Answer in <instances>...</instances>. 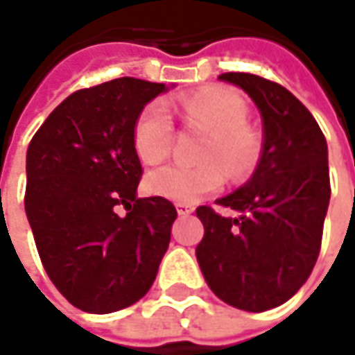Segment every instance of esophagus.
I'll list each match as a JSON object with an SVG mask.
<instances>
[{
  "label": "esophagus",
  "instance_id": "34e87169",
  "mask_svg": "<svg viewBox=\"0 0 355 355\" xmlns=\"http://www.w3.org/2000/svg\"><path fill=\"white\" fill-rule=\"evenodd\" d=\"M194 211L190 205H184V203H178L177 205V213H178V217H186V215H190V213Z\"/></svg>",
  "mask_w": 355,
  "mask_h": 355
}]
</instances>
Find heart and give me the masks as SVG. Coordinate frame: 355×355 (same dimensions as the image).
<instances>
[{
  "instance_id": "1",
  "label": "heart",
  "mask_w": 355,
  "mask_h": 355,
  "mask_svg": "<svg viewBox=\"0 0 355 355\" xmlns=\"http://www.w3.org/2000/svg\"><path fill=\"white\" fill-rule=\"evenodd\" d=\"M184 121L211 132L202 167L163 165L146 178V188L153 196L171 202L196 203L203 196L220 190L225 182L223 165L230 177L242 178L257 167L263 153V138L248 125V105L230 90H205L182 103ZM175 140V123L165 101L146 105L135 125V148L138 157L153 165L163 161ZM212 163L209 164V161Z\"/></svg>"
}]
</instances>
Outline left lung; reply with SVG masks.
Here are the masks:
<instances>
[{"mask_svg":"<svg viewBox=\"0 0 355 355\" xmlns=\"http://www.w3.org/2000/svg\"><path fill=\"white\" fill-rule=\"evenodd\" d=\"M261 113L263 153L254 175L196 209L203 238L196 257L213 294L244 311H267L290 300L315 267L331 200L327 140L313 115L284 86L250 73H225Z\"/></svg>","mask_w":355,"mask_h":355,"instance_id":"1","label":"left lung"}]
</instances>
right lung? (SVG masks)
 Returning a JSON list of instances; mask_svg holds the SVG:
<instances>
[{
	"label": "right lung",
	"mask_w": 355,
	"mask_h": 355,
	"mask_svg": "<svg viewBox=\"0 0 355 355\" xmlns=\"http://www.w3.org/2000/svg\"><path fill=\"white\" fill-rule=\"evenodd\" d=\"M165 90L125 76L74 92L28 144L24 209L40 259L55 288L88 313L144 298L169 248L177 209L159 196L136 198L135 148L144 105Z\"/></svg>",
	"instance_id": "add662e5"
}]
</instances>
